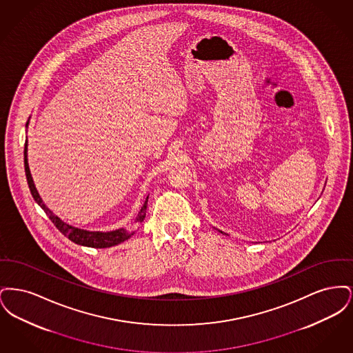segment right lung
Wrapping results in <instances>:
<instances>
[{"instance_id":"right-lung-1","label":"right lung","mask_w":353,"mask_h":353,"mask_svg":"<svg viewBox=\"0 0 353 353\" xmlns=\"http://www.w3.org/2000/svg\"><path fill=\"white\" fill-rule=\"evenodd\" d=\"M28 125V123H26ZM23 156H25V173H26V179H28V184L30 188L32 196H33L35 202L45 210V213L49 216L51 222L55 225V228L62 233L66 235L70 241H72L77 245H82V246H87V248H97V249H104V248H111L119 245L121 242H124L125 239H128L131 235L134 234L136 229L139 228V225L145 219V212H147V201L148 197L144 202L143 208L140 209L137 217L134 219V222L132 223L131 229H118L114 232H108V233H101V232H87V230H82L74 226H70L68 223H65L61 219H58L57 216L52 214V212L49 210V208L42 202L35 186H34L33 179L30 174V169H29V164H28V141L25 143V150H23Z\"/></svg>"}]
</instances>
